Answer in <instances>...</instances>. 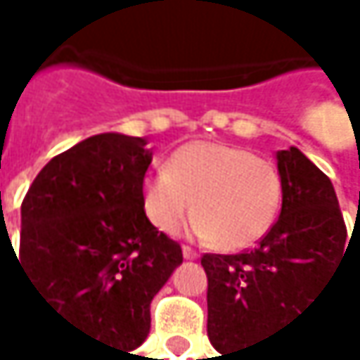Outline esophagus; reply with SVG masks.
Listing matches in <instances>:
<instances>
[{
    "label": "esophagus",
    "instance_id": "obj_1",
    "mask_svg": "<svg viewBox=\"0 0 360 360\" xmlns=\"http://www.w3.org/2000/svg\"><path fill=\"white\" fill-rule=\"evenodd\" d=\"M184 257L186 259H198V252L194 248H190V246H184Z\"/></svg>",
    "mask_w": 360,
    "mask_h": 360
}]
</instances>
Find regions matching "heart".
I'll return each instance as SVG.
<instances>
[{
	"instance_id": "1",
	"label": "heart",
	"mask_w": 360,
	"mask_h": 360,
	"mask_svg": "<svg viewBox=\"0 0 360 360\" xmlns=\"http://www.w3.org/2000/svg\"><path fill=\"white\" fill-rule=\"evenodd\" d=\"M148 220L172 233L192 216V231L222 250H242L274 226L283 205V176L268 158L222 142H190L164 170L144 179Z\"/></svg>"
}]
</instances>
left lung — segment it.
I'll list each match as a JSON object with an SVG mask.
<instances>
[{"label":"left lung","instance_id":"8db88e82","mask_svg":"<svg viewBox=\"0 0 360 360\" xmlns=\"http://www.w3.org/2000/svg\"><path fill=\"white\" fill-rule=\"evenodd\" d=\"M276 160L283 207L274 226L252 250L207 252L200 259L207 272V335L222 359L302 315L350 248L330 179L296 146L278 150Z\"/></svg>","mask_w":360,"mask_h":360}]
</instances>
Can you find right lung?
Instances as JSON below:
<instances>
[{
    "label": "right lung",
    "mask_w": 360,
    "mask_h": 360,
    "mask_svg": "<svg viewBox=\"0 0 360 360\" xmlns=\"http://www.w3.org/2000/svg\"><path fill=\"white\" fill-rule=\"evenodd\" d=\"M150 160L144 138H86L38 172L21 205L17 261L43 302L127 354L146 339L150 300L184 261L144 214Z\"/></svg>",
    "instance_id": "right-lung-1"
}]
</instances>
